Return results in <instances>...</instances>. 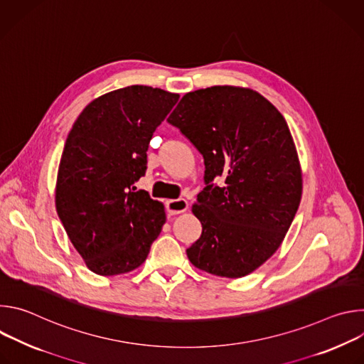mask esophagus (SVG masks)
I'll return each mask as SVG.
<instances>
[{
	"label": "esophagus",
	"instance_id": "34e87169",
	"mask_svg": "<svg viewBox=\"0 0 364 364\" xmlns=\"http://www.w3.org/2000/svg\"><path fill=\"white\" fill-rule=\"evenodd\" d=\"M188 209V203L186 198H173L167 201V212L170 215H180Z\"/></svg>",
	"mask_w": 364,
	"mask_h": 364
}]
</instances>
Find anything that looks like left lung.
Returning a JSON list of instances; mask_svg holds the SVG:
<instances>
[{
	"mask_svg": "<svg viewBox=\"0 0 364 364\" xmlns=\"http://www.w3.org/2000/svg\"><path fill=\"white\" fill-rule=\"evenodd\" d=\"M200 151L205 187L193 204L201 236L190 262L216 277L249 275L277 252L298 210L302 173L281 112L249 87L186 93L167 119ZM225 177L223 188L211 181Z\"/></svg>",
	"mask_w": 364,
	"mask_h": 364,
	"instance_id": "obj_1",
	"label": "left lung"
}]
</instances>
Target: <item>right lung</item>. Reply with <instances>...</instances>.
Returning <instances> with one entry per match:
<instances>
[{
  "mask_svg": "<svg viewBox=\"0 0 364 364\" xmlns=\"http://www.w3.org/2000/svg\"><path fill=\"white\" fill-rule=\"evenodd\" d=\"M180 95L132 85L93 99L60 159L56 210L86 267L102 277L141 267L166 223L164 204L134 186L154 131Z\"/></svg>",
  "mask_w": 364,
  "mask_h": 364,
  "instance_id": "add662e5",
  "label": "right lung"
}]
</instances>
